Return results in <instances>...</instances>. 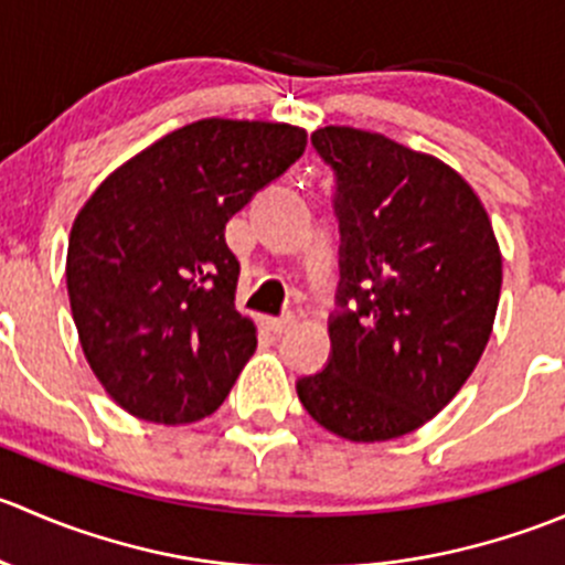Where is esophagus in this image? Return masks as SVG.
<instances>
[{"mask_svg": "<svg viewBox=\"0 0 565 565\" xmlns=\"http://www.w3.org/2000/svg\"><path fill=\"white\" fill-rule=\"evenodd\" d=\"M292 324H295L292 317H267L265 319V328L273 330V333H287Z\"/></svg>", "mask_w": 565, "mask_h": 565, "instance_id": "34e87169", "label": "esophagus"}]
</instances>
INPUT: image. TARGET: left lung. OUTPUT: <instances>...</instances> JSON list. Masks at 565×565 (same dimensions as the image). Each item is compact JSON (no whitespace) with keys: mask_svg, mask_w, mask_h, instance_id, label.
Wrapping results in <instances>:
<instances>
[{"mask_svg":"<svg viewBox=\"0 0 565 565\" xmlns=\"http://www.w3.org/2000/svg\"><path fill=\"white\" fill-rule=\"evenodd\" d=\"M311 145L333 167L341 306L306 413L352 443L409 435L461 391L492 335L503 254L470 182L429 152L347 125Z\"/></svg>","mask_w":565,"mask_h":565,"instance_id":"obj_1","label":"left lung"}]
</instances>
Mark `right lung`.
<instances>
[{"label":"right lung","mask_w":565,"mask_h":565,"mask_svg":"<svg viewBox=\"0 0 565 565\" xmlns=\"http://www.w3.org/2000/svg\"><path fill=\"white\" fill-rule=\"evenodd\" d=\"M306 150V128L210 117L114 169L73 221L67 298L89 369L134 418L182 426L224 404L256 350L224 226Z\"/></svg>","instance_id":"1"}]
</instances>
